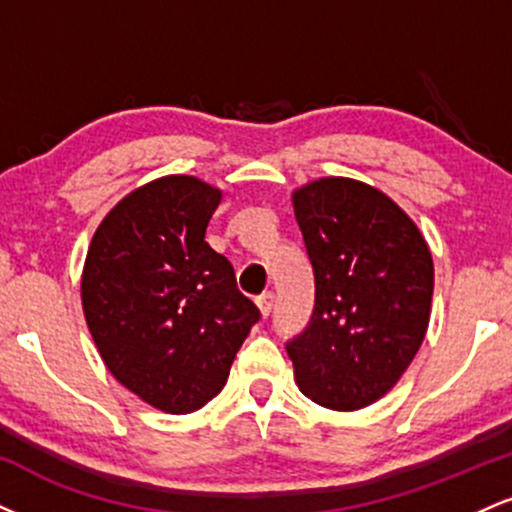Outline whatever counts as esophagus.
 <instances>
[{"instance_id": "esophagus-1", "label": "esophagus", "mask_w": 512, "mask_h": 512, "mask_svg": "<svg viewBox=\"0 0 512 512\" xmlns=\"http://www.w3.org/2000/svg\"><path fill=\"white\" fill-rule=\"evenodd\" d=\"M255 303H257V308H260V313L264 317H269V313H272V308H274V293L272 291L260 293V296L255 298Z\"/></svg>"}]
</instances>
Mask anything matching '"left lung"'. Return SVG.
Instances as JSON below:
<instances>
[{"instance_id":"1","label":"left lung","mask_w":512,"mask_h":512,"mask_svg":"<svg viewBox=\"0 0 512 512\" xmlns=\"http://www.w3.org/2000/svg\"><path fill=\"white\" fill-rule=\"evenodd\" d=\"M315 308L286 342L305 397L334 411L380 399L426 337L433 260L424 236L375 187L322 178L293 192Z\"/></svg>"}]
</instances>
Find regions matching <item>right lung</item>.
Returning <instances> with one entry per match:
<instances>
[{
    "label": "right lung",
    "instance_id": "add662e5",
    "mask_svg": "<svg viewBox=\"0 0 512 512\" xmlns=\"http://www.w3.org/2000/svg\"><path fill=\"white\" fill-rule=\"evenodd\" d=\"M221 192L190 175L139 187L88 248L81 303L105 366L168 414L202 409L226 385L260 310L204 240Z\"/></svg>",
    "mask_w": 512,
    "mask_h": 512
}]
</instances>
